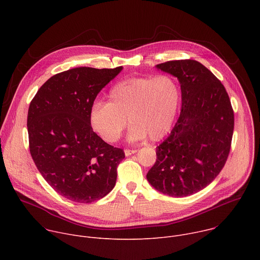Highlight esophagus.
Listing matches in <instances>:
<instances>
[{
	"mask_svg": "<svg viewBox=\"0 0 260 260\" xmlns=\"http://www.w3.org/2000/svg\"><path fill=\"white\" fill-rule=\"evenodd\" d=\"M137 152V150H134V149H125L124 150V153H125V156H129V155H132V154H134V153H136Z\"/></svg>",
	"mask_w": 260,
	"mask_h": 260,
	"instance_id": "1",
	"label": "esophagus"
}]
</instances>
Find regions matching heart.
I'll list each match as a JSON object with an SVG mask.
<instances>
[{"instance_id": "obj_1", "label": "heart", "mask_w": 260, "mask_h": 260, "mask_svg": "<svg viewBox=\"0 0 260 260\" xmlns=\"http://www.w3.org/2000/svg\"><path fill=\"white\" fill-rule=\"evenodd\" d=\"M107 102L95 101L89 109L92 129L106 142H116L131 123L129 142L149 136L153 142L164 139L172 129L181 102L177 81L169 75L132 77L111 87Z\"/></svg>"}]
</instances>
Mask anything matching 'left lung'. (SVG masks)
<instances>
[{
  "label": "left lung",
  "mask_w": 260,
  "mask_h": 260,
  "mask_svg": "<svg viewBox=\"0 0 260 260\" xmlns=\"http://www.w3.org/2000/svg\"><path fill=\"white\" fill-rule=\"evenodd\" d=\"M156 68L178 78L182 109L170 136L156 147V161L146 177L164 194L187 197L207 187L223 169L234 111L223 84L201 62L170 60Z\"/></svg>",
  "instance_id": "8db88e82"
}]
</instances>
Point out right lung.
<instances>
[{"label":"right lung","mask_w":260,"mask_h":260,"mask_svg":"<svg viewBox=\"0 0 260 260\" xmlns=\"http://www.w3.org/2000/svg\"><path fill=\"white\" fill-rule=\"evenodd\" d=\"M121 70L80 67L58 73L29 104L32 160L50 186L72 202H95L115 186L124 152L92 131L88 113L98 93Z\"/></svg>","instance_id":"obj_1"}]
</instances>
